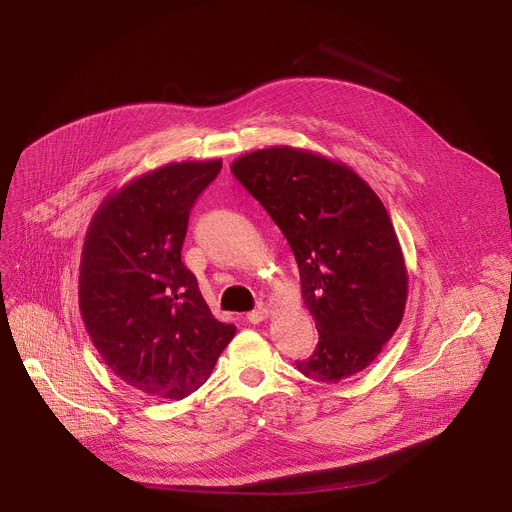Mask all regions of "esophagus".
<instances>
[{
	"mask_svg": "<svg viewBox=\"0 0 512 512\" xmlns=\"http://www.w3.org/2000/svg\"><path fill=\"white\" fill-rule=\"evenodd\" d=\"M267 318H269V310H267L265 306H257L253 312L247 314V320H249L251 324H259V322H263V320H267Z\"/></svg>",
	"mask_w": 512,
	"mask_h": 512,
	"instance_id": "obj_1",
	"label": "esophagus"
}]
</instances>
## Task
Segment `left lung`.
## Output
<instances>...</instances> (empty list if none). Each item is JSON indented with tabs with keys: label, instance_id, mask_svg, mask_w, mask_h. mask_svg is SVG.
I'll return each mask as SVG.
<instances>
[{
	"label": "left lung",
	"instance_id": "1",
	"mask_svg": "<svg viewBox=\"0 0 512 512\" xmlns=\"http://www.w3.org/2000/svg\"><path fill=\"white\" fill-rule=\"evenodd\" d=\"M296 255L302 296L320 334L296 360L308 379L338 383L379 356L403 320L407 269L387 208L348 166L279 145L235 160Z\"/></svg>",
	"mask_w": 512,
	"mask_h": 512
}]
</instances>
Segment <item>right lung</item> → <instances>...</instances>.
I'll return each mask as SVG.
<instances>
[{
	"label": "right lung",
	"instance_id": "obj_1",
	"mask_svg": "<svg viewBox=\"0 0 512 512\" xmlns=\"http://www.w3.org/2000/svg\"><path fill=\"white\" fill-rule=\"evenodd\" d=\"M223 162H180L111 194L87 231L79 308L107 367L129 387L184 399L210 377L237 328L208 310L182 263L188 216Z\"/></svg>",
	"mask_w": 512,
	"mask_h": 512
}]
</instances>
